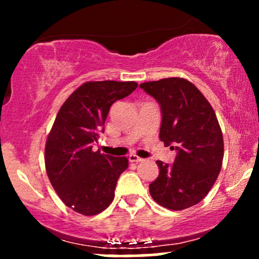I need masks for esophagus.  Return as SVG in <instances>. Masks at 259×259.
<instances>
[{"mask_svg": "<svg viewBox=\"0 0 259 259\" xmlns=\"http://www.w3.org/2000/svg\"><path fill=\"white\" fill-rule=\"evenodd\" d=\"M129 160L132 163H140V162H144V158H141V157H138L136 154H130Z\"/></svg>", "mask_w": 259, "mask_h": 259, "instance_id": "obj_1", "label": "esophagus"}]
</instances>
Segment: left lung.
<instances>
[{
	"label": "left lung",
	"mask_w": 259,
	"mask_h": 259,
	"mask_svg": "<svg viewBox=\"0 0 259 259\" xmlns=\"http://www.w3.org/2000/svg\"><path fill=\"white\" fill-rule=\"evenodd\" d=\"M140 88L160 106V141L177 151L173 164L157 160L159 175L150 184V194L168 209L195 206L206 197L222 169L224 142L215 113L186 79L165 78Z\"/></svg>",
	"instance_id": "left-lung-1"
}]
</instances>
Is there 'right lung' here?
Returning a JSON list of instances; mask_svg holds the SVG:
<instances>
[{
  "mask_svg": "<svg viewBox=\"0 0 259 259\" xmlns=\"http://www.w3.org/2000/svg\"><path fill=\"white\" fill-rule=\"evenodd\" d=\"M135 81H88L68 97L47 136L45 165L63 203L84 215L105 210L114 198L118 178L127 168L126 157L92 150L115 101L129 96Z\"/></svg>",
  "mask_w": 259,
  "mask_h": 259,
  "instance_id": "add662e5",
  "label": "right lung"
}]
</instances>
